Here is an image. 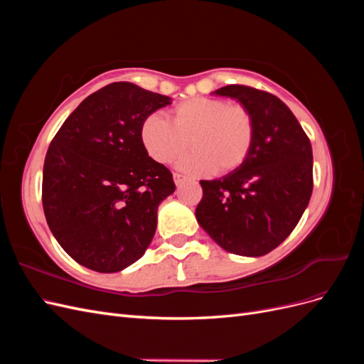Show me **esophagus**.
I'll return each mask as SVG.
<instances>
[{
  "label": "esophagus",
  "mask_w": 364,
  "mask_h": 364,
  "mask_svg": "<svg viewBox=\"0 0 364 364\" xmlns=\"http://www.w3.org/2000/svg\"><path fill=\"white\" fill-rule=\"evenodd\" d=\"M173 178H174V183L178 185V186H179V185H182V183L186 181L185 176H183V174H179V173H174Z\"/></svg>",
  "instance_id": "1"
}]
</instances>
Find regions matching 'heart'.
Returning <instances> with one entry per match:
<instances>
[{"label":"heart","instance_id":"1","mask_svg":"<svg viewBox=\"0 0 364 364\" xmlns=\"http://www.w3.org/2000/svg\"><path fill=\"white\" fill-rule=\"evenodd\" d=\"M255 136V118L245 105L213 97L178 103L170 111V121L150 114L139 127L142 147L159 164L173 162L191 144L194 151L179 164L190 173L238 170L250 156Z\"/></svg>","mask_w":364,"mask_h":364}]
</instances>
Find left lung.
Wrapping results in <instances>:
<instances>
[{
	"label": "left lung",
	"instance_id": "8db88e82",
	"mask_svg": "<svg viewBox=\"0 0 364 364\" xmlns=\"http://www.w3.org/2000/svg\"><path fill=\"white\" fill-rule=\"evenodd\" d=\"M253 114L257 136L250 156L222 179L200 181L199 225L225 250L261 257L287 238L313 193V150L299 121L277 95L246 85H228Z\"/></svg>",
	"mask_w": 364,
	"mask_h": 364
}]
</instances>
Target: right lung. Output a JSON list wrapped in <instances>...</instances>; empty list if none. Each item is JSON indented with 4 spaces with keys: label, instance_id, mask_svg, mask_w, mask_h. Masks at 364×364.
Returning <instances> with one entry per match:
<instances>
[{
    "label": "right lung",
    "instance_id": "obj_1",
    "mask_svg": "<svg viewBox=\"0 0 364 364\" xmlns=\"http://www.w3.org/2000/svg\"><path fill=\"white\" fill-rule=\"evenodd\" d=\"M170 102L115 82L86 97L54 135L43 162L42 206L54 238L82 266L119 272L149 247L158 206L176 185L142 147L139 127Z\"/></svg>",
    "mask_w": 364,
    "mask_h": 364
}]
</instances>
